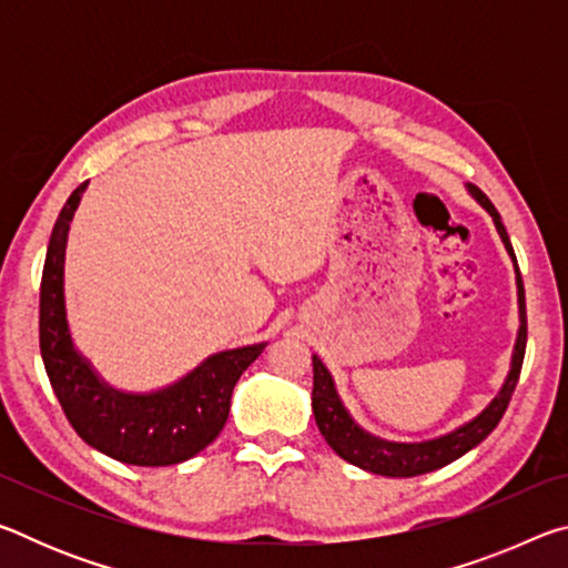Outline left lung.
Instances as JSON below:
<instances>
[{"mask_svg":"<svg viewBox=\"0 0 568 568\" xmlns=\"http://www.w3.org/2000/svg\"><path fill=\"white\" fill-rule=\"evenodd\" d=\"M468 190H470V195H474L478 203L484 205L488 213H491L498 235H501L506 250L511 253L514 263H516L511 240H508V233L501 223L498 210L478 187L468 185ZM516 283H518V305H521V331H518L511 373H508L501 393H498V396L491 400V406L480 413L478 418L466 423V426H460L458 430H454V434L440 436L436 440H426V444H388V440H378V438L365 434V430H361L351 420L348 413H345L338 393H335L331 373L325 371L321 358H315L313 355L315 423H318L323 438L328 440V446L335 450V454H338L343 460H348V464H353V466L371 470V474L393 476V478H410V476L428 474V470H436L440 466L450 464V460H456L464 454H468L470 448L478 446L480 440L491 434V430L498 426V420L504 418L508 403H511L518 376H521L524 355H526V293H524V281H521V271H518V265H516Z\"/></svg>","mask_w":568,"mask_h":568,"instance_id":"left-lung-1","label":"left lung"}]
</instances>
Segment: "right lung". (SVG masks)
<instances>
[{"label": "right lung", "instance_id": "1", "mask_svg": "<svg viewBox=\"0 0 568 568\" xmlns=\"http://www.w3.org/2000/svg\"><path fill=\"white\" fill-rule=\"evenodd\" d=\"M88 182L77 187L57 217L40 285V351L52 390L84 444L130 466H172L200 454L223 430L233 388L265 343L207 358L178 386L152 396H124L100 383L72 348L64 321L67 230Z\"/></svg>", "mask_w": 568, "mask_h": 568}]
</instances>
